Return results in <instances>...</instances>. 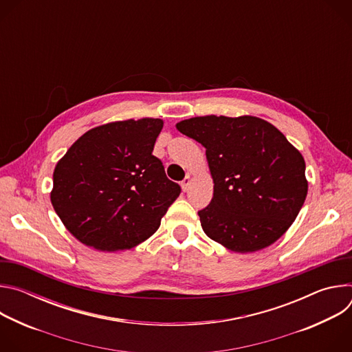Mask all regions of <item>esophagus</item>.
Returning a JSON list of instances; mask_svg holds the SVG:
<instances>
[{
    "label": "esophagus",
    "mask_w": 352,
    "mask_h": 352,
    "mask_svg": "<svg viewBox=\"0 0 352 352\" xmlns=\"http://www.w3.org/2000/svg\"><path fill=\"white\" fill-rule=\"evenodd\" d=\"M189 185H190V175H186V177L184 178V181L181 182V188H182V190H184V192H186V190H188V188H189Z\"/></svg>",
    "instance_id": "esophagus-1"
}]
</instances>
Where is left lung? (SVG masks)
<instances>
[{
  "label": "left lung",
  "mask_w": 352,
  "mask_h": 352,
  "mask_svg": "<svg viewBox=\"0 0 352 352\" xmlns=\"http://www.w3.org/2000/svg\"><path fill=\"white\" fill-rule=\"evenodd\" d=\"M175 126L206 148L214 188L210 205L197 213L205 234L238 254L274 243L308 193L299 150L252 116L193 117Z\"/></svg>",
  "instance_id": "8db88e82"
}]
</instances>
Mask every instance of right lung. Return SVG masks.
<instances>
[{
    "label": "right lung",
    "mask_w": 352,
    "mask_h": 352,
    "mask_svg": "<svg viewBox=\"0 0 352 352\" xmlns=\"http://www.w3.org/2000/svg\"><path fill=\"white\" fill-rule=\"evenodd\" d=\"M163 125L160 118H140L96 126L58 160L50 199L78 241L116 252L157 231L181 192L153 156Z\"/></svg>",
    "instance_id": "add662e5"
}]
</instances>
